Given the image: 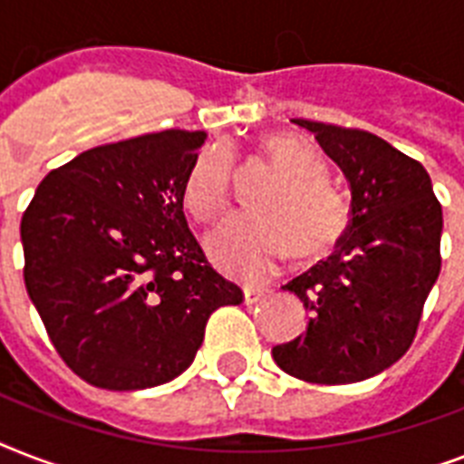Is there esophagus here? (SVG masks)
I'll return each mask as SVG.
<instances>
[{
  "label": "esophagus",
  "mask_w": 464,
  "mask_h": 464,
  "mask_svg": "<svg viewBox=\"0 0 464 464\" xmlns=\"http://www.w3.org/2000/svg\"><path fill=\"white\" fill-rule=\"evenodd\" d=\"M267 294H269L267 289H253V286H246V289H243V296H246L247 305L257 304V301H262Z\"/></svg>",
  "instance_id": "esophagus-1"
}]
</instances>
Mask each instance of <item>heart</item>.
<instances>
[{
  "label": "heart",
  "mask_w": 464,
  "mask_h": 464,
  "mask_svg": "<svg viewBox=\"0 0 464 464\" xmlns=\"http://www.w3.org/2000/svg\"><path fill=\"white\" fill-rule=\"evenodd\" d=\"M275 180L262 189L255 214H233L204 238L207 253L221 272L246 282H265L296 247L315 257L337 246L346 228L344 197L332 188L327 166L315 149L296 137L267 140ZM233 180L228 149L211 147L197 156L182 185V202L195 217L209 218L224 209Z\"/></svg>",
  "instance_id": "obj_1"
}]
</instances>
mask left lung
Wrapping results in <instances>:
<instances>
[{"label": "left lung", "instance_id": "obj_1", "mask_svg": "<svg viewBox=\"0 0 464 464\" xmlns=\"http://www.w3.org/2000/svg\"><path fill=\"white\" fill-rule=\"evenodd\" d=\"M344 173L349 226L337 250L282 286L308 310L304 334L272 346L284 373L346 385L382 373L410 349L440 272L443 211L429 173L381 137L294 120Z\"/></svg>", "mask_w": 464, "mask_h": 464}]
</instances>
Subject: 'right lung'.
<instances>
[{
    "instance_id": "right-lung-1",
    "label": "right lung",
    "mask_w": 464,
    "mask_h": 464,
    "mask_svg": "<svg viewBox=\"0 0 464 464\" xmlns=\"http://www.w3.org/2000/svg\"><path fill=\"white\" fill-rule=\"evenodd\" d=\"M204 140L166 130L89 149L45 175L21 218L25 291L64 363L96 388L173 381L211 313L243 304L182 211Z\"/></svg>"
}]
</instances>
